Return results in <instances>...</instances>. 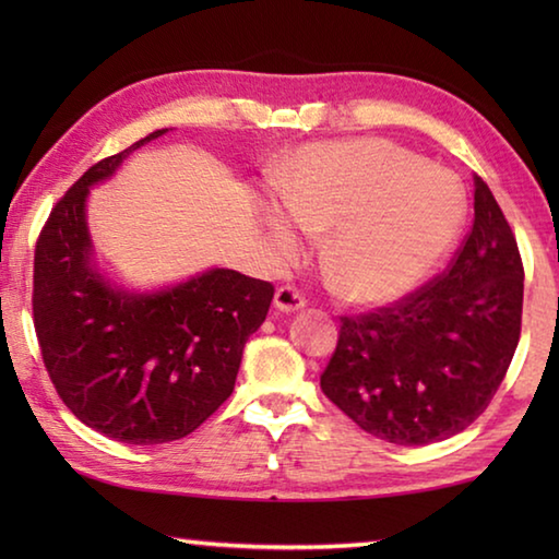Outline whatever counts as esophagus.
I'll return each mask as SVG.
<instances>
[{
  "label": "esophagus",
  "mask_w": 559,
  "mask_h": 559,
  "mask_svg": "<svg viewBox=\"0 0 559 559\" xmlns=\"http://www.w3.org/2000/svg\"><path fill=\"white\" fill-rule=\"evenodd\" d=\"M273 306H276L281 313H296V310L306 308V296L296 286H281L276 290V298H273Z\"/></svg>",
  "instance_id": "esophagus-1"
}]
</instances>
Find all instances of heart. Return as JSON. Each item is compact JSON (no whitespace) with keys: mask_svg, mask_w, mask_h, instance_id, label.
Returning <instances> with one entry per match:
<instances>
[{"mask_svg":"<svg viewBox=\"0 0 559 559\" xmlns=\"http://www.w3.org/2000/svg\"><path fill=\"white\" fill-rule=\"evenodd\" d=\"M266 224L283 253L333 229L330 276L357 302L396 300L439 266L466 216V194L449 169L390 140L302 147Z\"/></svg>","mask_w":559,"mask_h":559,"instance_id":"1","label":"heart"}]
</instances>
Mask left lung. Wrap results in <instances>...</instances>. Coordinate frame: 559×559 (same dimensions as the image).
Wrapping results in <instances>:
<instances>
[{"label":"left lung","instance_id":"8db88e82","mask_svg":"<svg viewBox=\"0 0 559 559\" xmlns=\"http://www.w3.org/2000/svg\"><path fill=\"white\" fill-rule=\"evenodd\" d=\"M515 234L476 177L473 226L447 271L370 313L340 318L320 390L359 429L396 447L463 431L486 412L523 320Z\"/></svg>","mask_w":559,"mask_h":559}]
</instances>
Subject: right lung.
Returning a JSON list of instances; mask_svg holds the SVG:
<instances>
[{
    "label": "right lung",
    "mask_w": 559,
    "mask_h": 559,
    "mask_svg": "<svg viewBox=\"0 0 559 559\" xmlns=\"http://www.w3.org/2000/svg\"><path fill=\"white\" fill-rule=\"evenodd\" d=\"M163 132L88 167L53 204L34 251V330L56 392L86 427L135 447L182 439L229 400L276 290L229 269L153 296L103 281L91 263L88 187Z\"/></svg>",
    "instance_id": "add662e5"
}]
</instances>
